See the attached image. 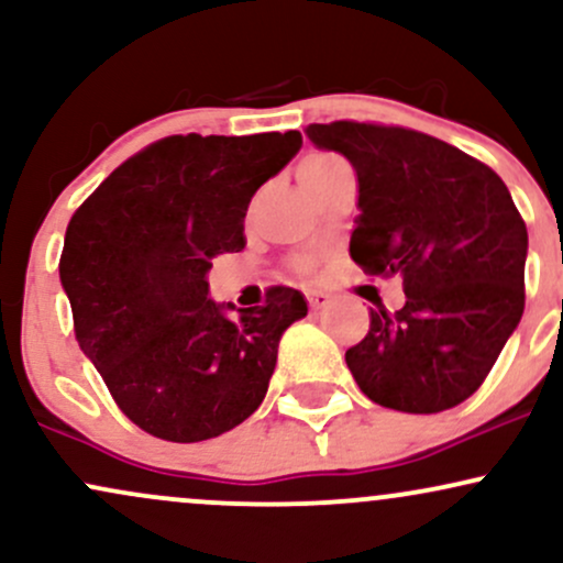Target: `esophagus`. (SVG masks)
I'll return each mask as SVG.
<instances>
[{"mask_svg": "<svg viewBox=\"0 0 563 563\" xmlns=\"http://www.w3.org/2000/svg\"><path fill=\"white\" fill-rule=\"evenodd\" d=\"M309 307H312V312H320V309L331 307V296H328V294H312V296H309Z\"/></svg>", "mask_w": 563, "mask_h": 563, "instance_id": "esophagus-1", "label": "esophagus"}]
</instances>
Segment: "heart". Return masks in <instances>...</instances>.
<instances>
[{
	"instance_id": "obj_1",
	"label": "heart",
	"mask_w": 563,
	"mask_h": 563,
	"mask_svg": "<svg viewBox=\"0 0 563 563\" xmlns=\"http://www.w3.org/2000/svg\"><path fill=\"white\" fill-rule=\"evenodd\" d=\"M333 164H339V158L325 156V153H314V156H307V158L301 161V166H299V177H303V174H320V172L331 169ZM309 264H312V262L303 260V262H301V267L307 269Z\"/></svg>"
}]
</instances>
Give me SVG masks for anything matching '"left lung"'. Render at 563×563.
Wrapping results in <instances>:
<instances>
[{"instance_id": "8db88e82", "label": "left lung", "mask_w": 563, "mask_h": 563, "mask_svg": "<svg viewBox=\"0 0 563 563\" xmlns=\"http://www.w3.org/2000/svg\"><path fill=\"white\" fill-rule=\"evenodd\" d=\"M360 187L349 254L367 275H399L405 307L371 309L346 352L373 402L402 412L461 405L493 371L525 312L527 224L506 183L448 142L402 126L309 124Z\"/></svg>"}]
</instances>
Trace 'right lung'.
Returning <instances> with one entry per match:
<instances>
[{"label":"right lung","mask_w":563,"mask_h":563,"mask_svg":"<svg viewBox=\"0 0 563 563\" xmlns=\"http://www.w3.org/2000/svg\"><path fill=\"white\" fill-rule=\"evenodd\" d=\"M301 134H174L115 169L70 217L60 283L81 352L147 434L203 442L267 394L277 344L307 314L275 286L264 307L209 299L219 254L245 245L251 198L299 153Z\"/></svg>","instance_id":"right-lung-1"}]
</instances>
